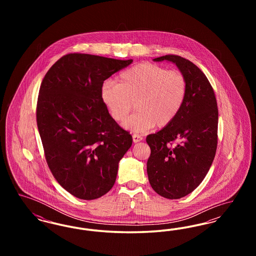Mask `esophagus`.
Instances as JSON below:
<instances>
[{
    "label": "esophagus",
    "mask_w": 256,
    "mask_h": 256,
    "mask_svg": "<svg viewBox=\"0 0 256 256\" xmlns=\"http://www.w3.org/2000/svg\"><path fill=\"white\" fill-rule=\"evenodd\" d=\"M132 140H134V143H137V142H140L143 140V137L139 134H134L132 135Z\"/></svg>",
    "instance_id": "esophagus-1"
}]
</instances>
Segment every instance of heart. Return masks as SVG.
<instances>
[{"label": "heart", "instance_id": "1", "mask_svg": "<svg viewBox=\"0 0 256 256\" xmlns=\"http://www.w3.org/2000/svg\"><path fill=\"white\" fill-rule=\"evenodd\" d=\"M187 93L182 72L150 62L135 65L120 74L118 84L106 80L100 88L102 100L116 122L126 118L134 102L137 111L124 124L134 132L169 126L182 110Z\"/></svg>", "mask_w": 256, "mask_h": 256}]
</instances>
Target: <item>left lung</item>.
I'll use <instances>...</instances> for the list:
<instances>
[{
  "label": "left lung",
  "instance_id": "obj_1",
  "mask_svg": "<svg viewBox=\"0 0 256 256\" xmlns=\"http://www.w3.org/2000/svg\"><path fill=\"white\" fill-rule=\"evenodd\" d=\"M154 61L176 63L185 76L188 93L182 110L174 122L146 138L150 148L146 162L152 189L166 198H180L206 178L218 144V106L206 76L193 62L176 54Z\"/></svg>",
  "mask_w": 256,
  "mask_h": 256
}]
</instances>
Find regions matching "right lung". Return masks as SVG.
Returning a JSON list of instances; mask_svg holds the SVG:
<instances>
[{
  "mask_svg": "<svg viewBox=\"0 0 256 256\" xmlns=\"http://www.w3.org/2000/svg\"><path fill=\"white\" fill-rule=\"evenodd\" d=\"M132 62L68 54L41 82L36 122L45 158L56 182L78 198L95 200L110 191L132 144L100 96L104 82Z\"/></svg>",
  "mask_w": 256,
  "mask_h": 256,
  "instance_id": "1",
  "label": "right lung"
}]
</instances>
